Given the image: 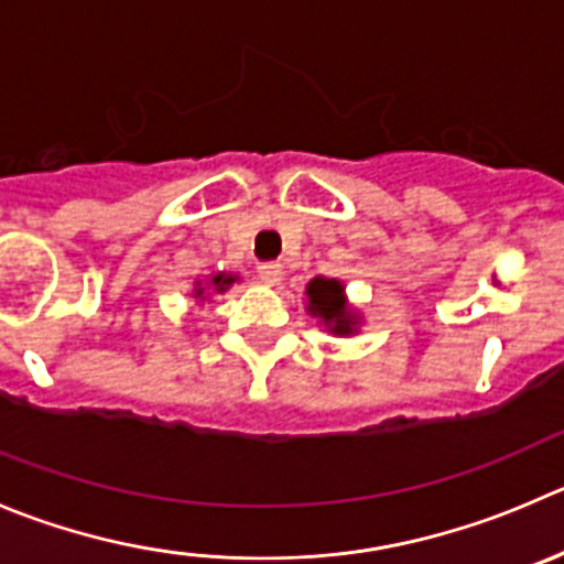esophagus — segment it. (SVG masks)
<instances>
[{"mask_svg":"<svg viewBox=\"0 0 564 564\" xmlns=\"http://www.w3.org/2000/svg\"><path fill=\"white\" fill-rule=\"evenodd\" d=\"M259 278L267 283V286H275L283 278V267L275 264V261H267V264H259Z\"/></svg>","mask_w":564,"mask_h":564,"instance_id":"1","label":"esophagus"}]
</instances>
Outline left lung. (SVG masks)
Here are the masks:
<instances>
[{"mask_svg": "<svg viewBox=\"0 0 564 564\" xmlns=\"http://www.w3.org/2000/svg\"><path fill=\"white\" fill-rule=\"evenodd\" d=\"M305 311L333 336H352L360 327V311L349 305L347 286L338 278L316 275L305 283Z\"/></svg>", "mask_w": 564, "mask_h": 564, "instance_id": "obj_1", "label": "left lung"}]
</instances>
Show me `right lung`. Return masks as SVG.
<instances>
[{
    "mask_svg": "<svg viewBox=\"0 0 564 564\" xmlns=\"http://www.w3.org/2000/svg\"><path fill=\"white\" fill-rule=\"evenodd\" d=\"M237 281H239V275H234V272H217V275H209L206 281H195L193 297L204 305L206 300H209L212 292H217V294L228 292V286H234Z\"/></svg>",
    "mask_w": 564,
    "mask_h": 564,
    "instance_id": "1",
    "label": "right lung"
}]
</instances>
